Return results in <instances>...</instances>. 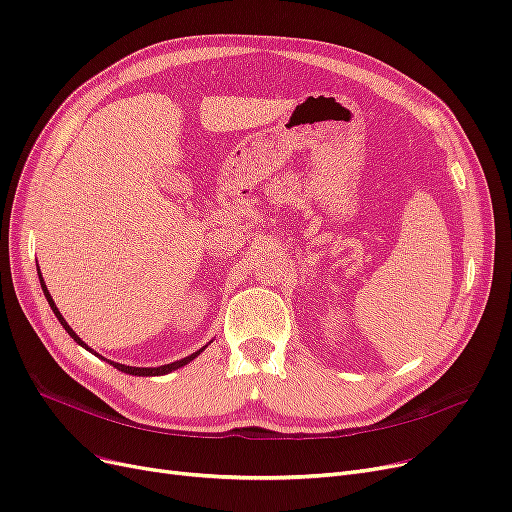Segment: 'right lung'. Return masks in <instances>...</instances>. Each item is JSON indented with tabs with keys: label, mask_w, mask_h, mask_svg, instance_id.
Here are the masks:
<instances>
[{
	"label": "right lung",
	"mask_w": 512,
	"mask_h": 512,
	"mask_svg": "<svg viewBox=\"0 0 512 512\" xmlns=\"http://www.w3.org/2000/svg\"><path fill=\"white\" fill-rule=\"evenodd\" d=\"M40 282H42V289H44V295H46V299H48V304H50V308H52V312H54V316L59 318V323L65 327V331L71 335V339H75V342H78L80 346H84L86 350H90L82 339L73 333V329L65 323V318H63V314L59 312V308L54 306V301H52V297H50V293H48V289H46V285H44V280H42V274H40ZM204 350V348H202ZM202 350H198V352H194L192 356H187V358H181V361H175V363H170V365H162V367H149V369H145V367H126V365H120V363H111V361H107L109 365H113L116 369H120V371H124V373H130V375H164V373H168V371H175V369H179V367H183V365H187L189 361H194V358L202 352ZM92 352V350H90ZM92 354H97V352H92ZM99 356V354H97Z\"/></svg>",
	"instance_id": "right-lung-1"
}]
</instances>
